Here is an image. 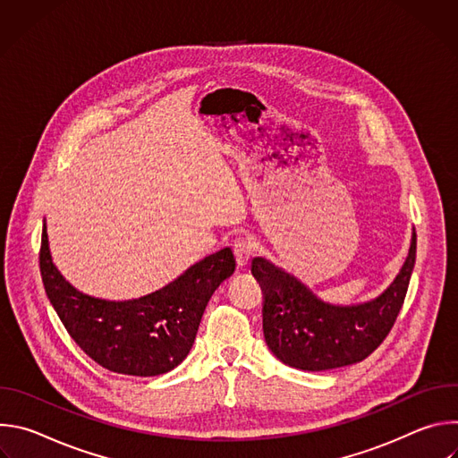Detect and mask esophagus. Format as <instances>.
<instances>
[{
	"mask_svg": "<svg viewBox=\"0 0 458 458\" xmlns=\"http://www.w3.org/2000/svg\"><path fill=\"white\" fill-rule=\"evenodd\" d=\"M233 255H235V260H237V267L244 268L250 263V259L253 255L251 241L244 239V237L235 239V242H233Z\"/></svg>",
	"mask_w": 458,
	"mask_h": 458,
	"instance_id": "1",
	"label": "esophagus"
}]
</instances>
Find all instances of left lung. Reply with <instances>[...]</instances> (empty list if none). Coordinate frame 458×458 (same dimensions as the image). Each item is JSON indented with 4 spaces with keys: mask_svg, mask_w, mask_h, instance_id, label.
<instances>
[{
    "mask_svg": "<svg viewBox=\"0 0 458 458\" xmlns=\"http://www.w3.org/2000/svg\"><path fill=\"white\" fill-rule=\"evenodd\" d=\"M417 235L395 279L377 297L357 304L320 299L299 277L265 257L251 260L265 288L263 332L272 353L286 366L324 371L364 360L394 326L415 267Z\"/></svg>",
    "mask_w": 458,
    "mask_h": 458,
    "instance_id": "8db88e82",
    "label": "left lung"
}]
</instances>
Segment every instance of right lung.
<instances>
[{"instance_id": "1", "label": "right lung", "mask_w": 458, "mask_h": 458, "mask_svg": "<svg viewBox=\"0 0 458 458\" xmlns=\"http://www.w3.org/2000/svg\"><path fill=\"white\" fill-rule=\"evenodd\" d=\"M39 268L52 308L92 360L115 373L156 377L190 353L210 297L235 272V257L226 246L148 295L108 301L64 279L54 265L43 219Z\"/></svg>"}]
</instances>
